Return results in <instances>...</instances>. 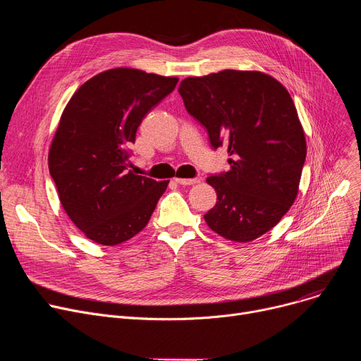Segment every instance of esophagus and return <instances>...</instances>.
<instances>
[{
	"label": "esophagus",
	"mask_w": 361,
	"mask_h": 361,
	"mask_svg": "<svg viewBox=\"0 0 361 361\" xmlns=\"http://www.w3.org/2000/svg\"><path fill=\"white\" fill-rule=\"evenodd\" d=\"M176 183L181 184V185H193L200 183L199 178H176Z\"/></svg>",
	"instance_id": "1"
}]
</instances>
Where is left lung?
Here are the masks:
<instances>
[{
    "instance_id": "8db88e82",
    "label": "left lung",
    "mask_w": 361,
    "mask_h": 361,
    "mask_svg": "<svg viewBox=\"0 0 361 361\" xmlns=\"http://www.w3.org/2000/svg\"><path fill=\"white\" fill-rule=\"evenodd\" d=\"M178 92L187 112L225 145L230 171L206 178L216 204L204 221L221 237L249 243L272 230L294 203L306 137L288 90L269 74L222 70L187 78Z\"/></svg>"
}]
</instances>
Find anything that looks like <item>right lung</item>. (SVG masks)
<instances>
[{
    "mask_svg": "<svg viewBox=\"0 0 361 361\" xmlns=\"http://www.w3.org/2000/svg\"><path fill=\"white\" fill-rule=\"evenodd\" d=\"M177 78L136 68L93 75L68 101L52 139L48 165L60 202L92 241L116 245L139 234L169 181L128 169L146 114L177 86Z\"/></svg>",
    "mask_w": 361,
    "mask_h": 361,
    "instance_id": "obj_1",
    "label": "right lung"
}]
</instances>
